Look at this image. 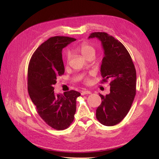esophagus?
Returning a JSON list of instances; mask_svg holds the SVG:
<instances>
[{
  "label": "esophagus",
  "mask_w": 159,
  "mask_h": 159,
  "mask_svg": "<svg viewBox=\"0 0 159 159\" xmlns=\"http://www.w3.org/2000/svg\"><path fill=\"white\" fill-rule=\"evenodd\" d=\"M91 92L90 91H89V90H84V91H82V92H81V95H85V94H90Z\"/></svg>",
  "instance_id": "esophagus-1"
}]
</instances>
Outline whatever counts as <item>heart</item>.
I'll use <instances>...</instances> for the list:
<instances>
[{
  "label": "heart",
  "mask_w": 159,
  "mask_h": 159,
  "mask_svg": "<svg viewBox=\"0 0 159 159\" xmlns=\"http://www.w3.org/2000/svg\"><path fill=\"white\" fill-rule=\"evenodd\" d=\"M76 50L86 59L89 58V57H94V56H95V54H96L95 48H94L93 46L90 45V44H89V43H87L86 42H83L82 43H80V45L78 46V47L76 48ZM70 58H71L70 55V54H67V57H66V61H67V63H69ZM84 81H85V83H88L89 82L88 78H85V80H84Z\"/></svg>",
  "instance_id": "heart-1"
}]
</instances>
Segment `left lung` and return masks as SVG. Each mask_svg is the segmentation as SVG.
Segmentation results:
<instances>
[{
  "label": "left lung",
  "instance_id": "left-lung-1",
  "mask_svg": "<svg viewBox=\"0 0 159 159\" xmlns=\"http://www.w3.org/2000/svg\"><path fill=\"white\" fill-rule=\"evenodd\" d=\"M102 43L104 57L100 67L103 80L111 79L110 93L100 94L102 102L96 109V118L104 126L119 124L126 116L136 94V70L129 52L113 36L104 32L91 33Z\"/></svg>",
  "mask_w": 159,
  "mask_h": 159
}]
</instances>
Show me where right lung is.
I'll list each match as a JSON object with an SVG mask.
<instances>
[{
	"label": "right lung",
	"instance_id": "obj_1",
	"mask_svg": "<svg viewBox=\"0 0 159 159\" xmlns=\"http://www.w3.org/2000/svg\"><path fill=\"white\" fill-rule=\"evenodd\" d=\"M76 39L55 36L42 43L30 60L28 67V92L39 116L54 129L62 130L72 123L76 109L74 90L55 94L53 85L65 72L62 49Z\"/></svg>",
	"mask_w": 159,
	"mask_h": 159
}]
</instances>
